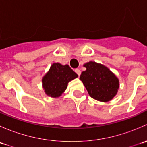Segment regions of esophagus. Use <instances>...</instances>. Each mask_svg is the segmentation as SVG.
<instances>
[{"label": "esophagus", "instance_id": "esophagus-1", "mask_svg": "<svg viewBox=\"0 0 147 147\" xmlns=\"http://www.w3.org/2000/svg\"><path fill=\"white\" fill-rule=\"evenodd\" d=\"M75 72H76V73L78 74V76H80V75H81V71L79 69H75Z\"/></svg>", "mask_w": 147, "mask_h": 147}]
</instances>
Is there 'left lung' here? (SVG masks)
Wrapping results in <instances>:
<instances>
[{"instance_id": "1", "label": "left lung", "mask_w": 147, "mask_h": 147, "mask_svg": "<svg viewBox=\"0 0 147 147\" xmlns=\"http://www.w3.org/2000/svg\"><path fill=\"white\" fill-rule=\"evenodd\" d=\"M83 66L86 70L82 72L80 80L89 95L100 102L112 100L119 88V81L116 75L106 66L95 62L90 61Z\"/></svg>"}]
</instances>
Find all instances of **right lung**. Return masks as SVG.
<instances>
[{"label":"right lung","mask_w":147,"mask_h":147,"mask_svg":"<svg viewBox=\"0 0 147 147\" xmlns=\"http://www.w3.org/2000/svg\"><path fill=\"white\" fill-rule=\"evenodd\" d=\"M78 77V75L68 65L53 63L48 72L42 77V82L44 92L49 97L57 98L66 90L68 82Z\"/></svg>","instance_id":"1"}]
</instances>
